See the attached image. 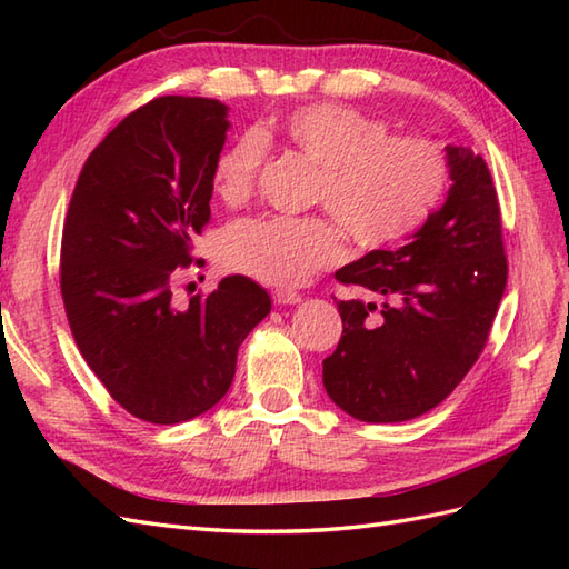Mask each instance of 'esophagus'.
<instances>
[{
    "label": "esophagus",
    "instance_id": "34e87169",
    "mask_svg": "<svg viewBox=\"0 0 569 569\" xmlns=\"http://www.w3.org/2000/svg\"><path fill=\"white\" fill-rule=\"evenodd\" d=\"M273 300L278 306H296L303 300V296L296 293V291H288V288H278V291H273Z\"/></svg>",
    "mask_w": 569,
    "mask_h": 569
}]
</instances>
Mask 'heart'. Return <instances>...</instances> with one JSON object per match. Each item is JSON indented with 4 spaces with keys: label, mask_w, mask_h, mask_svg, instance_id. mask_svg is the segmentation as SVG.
I'll return each instance as SVG.
<instances>
[{
    "label": "heart",
    "mask_w": 569,
    "mask_h": 569,
    "mask_svg": "<svg viewBox=\"0 0 569 569\" xmlns=\"http://www.w3.org/2000/svg\"><path fill=\"white\" fill-rule=\"evenodd\" d=\"M281 139L318 166L312 202L365 249L408 237L438 208L447 188V156L420 137H386V127L352 107L322 102L286 114L276 127L247 131L217 156L212 188L227 204L244 202ZM337 227L325 217H251L222 237L227 269L271 286H300L340 259Z\"/></svg>",
    "instance_id": "heart-1"
}]
</instances>
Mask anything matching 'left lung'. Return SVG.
<instances>
[{"mask_svg":"<svg viewBox=\"0 0 569 569\" xmlns=\"http://www.w3.org/2000/svg\"><path fill=\"white\" fill-rule=\"evenodd\" d=\"M452 186L403 247L373 249L335 271L383 296L381 308L340 300L342 340L322 361L325 391L365 422L428 413L467 377L487 345L506 288L501 214L481 156L445 147Z\"/></svg>","mask_w":569,"mask_h":569,"instance_id":"8db88e82","label":"left lung"}]
</instances>
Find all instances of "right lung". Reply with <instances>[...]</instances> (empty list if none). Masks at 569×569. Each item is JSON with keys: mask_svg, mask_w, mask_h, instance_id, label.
<instances>
[{"mask_svg": "<svg viewBox=\"0 0 569 569\" xmlns=\"http://www.w3.org/2000/svg\"><path fill=\"white\" fill-rule=\"evenodd\" d=\"M227 112L183 94L131 112L84 161L63 227L60 293L80 355L119 406L159 426L222 401L239 345L271 312L239 273L186 308L171 291L210 220Z\"/></svg>", "mask_w": 569, "mask_h": 569, "instance_id": "1", "label": "right lung"}]
</instances>
